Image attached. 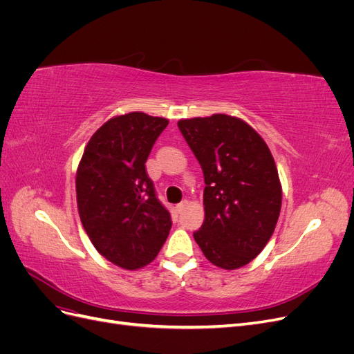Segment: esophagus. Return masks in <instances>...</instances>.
Instances as JSON below:
<instances>
[{"label": "esophagus", "instance_id": "1", "mask_svg": "<svg viewBox=\"0 0 354 354\" xmlns=\"http://www.w3.org/2000/svg\"><path fill=\"white\" fill-rule=\"evenodd\" d=\"M187 203H189V201H181L180 203H178V205L176 207V209H177V212H181V211H185V208L187 207Z\"/></svg>", "mask_w": 354, "mask_h": 354}]
</instances>
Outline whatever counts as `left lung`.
<instances>
[{"label":"left lung","mask_w":354,"mask_h":354,"mask_svg":"<svg viewBox=\"0 0 354 354\" xmlns=\"http://www.w3.org/2000/svg\"><path fill=\"white\" fill-rule=\"evenodd\" d=\"M203 171L205 218L194 238L217 267L234 270L259 255L282 205L269 146L236 116L216 113L177 122Z\"/></svg>","instance_id":"8db88e82"}]
</instances>
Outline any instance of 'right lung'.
I'll return each mask as SVG.
<instances>
[{"label": "right lung", "mask_w": 354, "mask_h": 354, "mask_svg": "<svg viewBox=\"0 0 354 354\" xmlns=\"http://www.w3.org/2000/svg\"><path fill=\"white\" fill-rule=\"evenodd\" d=\"M168 120L143 112L118 115L95 131L77 171L82 226L106 260L137 270L155 260L171 229L146 160Z\"/></svg>", "instance_id": "obj_1"}]
</instances>
